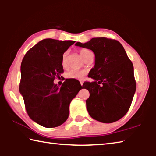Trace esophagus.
Listing matches in <instances>:
<instances>
[{"label": "esophagus", "instance_id": "esophagus-1", "mask_svg": "<svg viewBox=\"0 0 156 156\" xmlns=\"http://www.w3.org/2000/svg\"><path fill=\"white\" fill-rule=\"evenodd\" d=\"M83 81H80V84H81V86H83Z\"/></svg>", "mask_w": 156, "mask_h": 156}]
</instances>
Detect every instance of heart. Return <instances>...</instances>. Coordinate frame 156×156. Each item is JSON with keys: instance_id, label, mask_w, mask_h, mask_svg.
<instances>
[{"instance_id": "1", "label": "heart", "mask_w": 156, "mask_h": 156, "mask_svg": "<svg viewBox=\"0 0 156 156\" xmlns=\"http://www.w3.org/2000/svg\"><path fill=\"white\" fill-rule=\"evenodd\" d=\"M92 53L90 50L87 49H81L80 50V54L81 57L84 59L88 54ZM67 52H65L62 55V65L63 67H65L67 65ZM86 72L84 71H78V70H71L69 72L67 73V78H72V79H78V80H81L84 78L85 76Z\"/></svg>"}]
</instances>
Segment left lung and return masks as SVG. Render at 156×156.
I'll return each mask as SVG.
<instances>
[{
    "mask_svg": "<svg viewBox=\"0 0 156 156\" xmlns=\"http://www.w3.org/2000/svg\"><path fill=\"white\" fill-rule=\"evenodd\" d=\"M75 45L95 54L94 67L88 75L94 82L83 86L90 94L86 100L89 114L103 123L120 120L128 112L136 89L133 66L123 46L106 38H93Z\"/></svg>",
    "mask_w": 156,
    "mask_h": 156,
    "instance_id": "left-lung-1",
    "label": "left lung"
}]
</instances>
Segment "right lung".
I'll return each mask as SVG.
<instances>
[{
	"label": "right lung",
	"instance_id": "1",
	"mask_svg": "<svg viewBox=\"0 0 156 156\" xmlns=\"http://www.w3.org/2000/svg\"><path fill=\"white\" fill-rule=\"evenodd\" d=\"M74 43L43 39L26 53L21 63L19 91L26 111L44 127H56L67 120L71 102L82 89L76 79H65L60 87L54 83L63 72V54Z\"/></svg>",
	"mask_w": 156,
	"mask_h": 156
}]
</instances>
